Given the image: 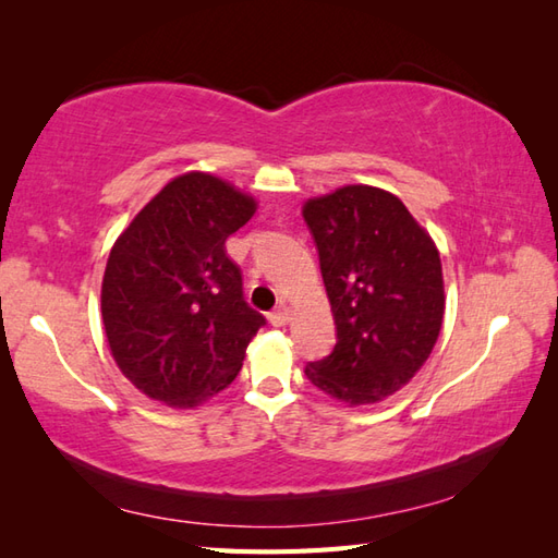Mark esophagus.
Listing matches in <instances>:
<instances>
[{
	"mask_svg": "<svg viewBox=\"0 0 558 558\" xmlns=\"http://www.w3.org/2000/svg\"><path fill=\"white\" fill-rule=\"evenodd\" d=\"M268 322H270L272 326H286V324L290 322V306L280 304L276 312H270V314H268Z\"/></svg>",
	"mask_w": 558,
	"mask_h": 558,
	"instance_id": "1",
	"label": "esophagus"
}]
</instances>
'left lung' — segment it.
<instances>
[{"label": "left lung", "instance_id": "left-lung-1", "mask_svg": "<svg viewBox=\"0 0 558 558\" xmlns=\"http://www.w3.org/2000/svg\"><path fill=\"white\" fill-rule=\"evenodd\" d=\"M338 340L306 378L366 405L405 386L429 360L444 322L441 258L402 201L350 184L304 204Z\"/></svg>", "mask_w": 558, "mask_h": 558}]
</instances>
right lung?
Masks as SVG:
<instances>
[{"label": "right lung", "mask_w": 558, "mask_h": 558, "mask_svg": "<svg viewBox=\"0 0 558 558\" xmlns=\"http://www.w3.org/2000/svg\"><path fill=\"white\" fill-rule=\"evenodd\" d=\"M256 201L206 172L177 177L114 242L102 324L122 374L153 400L196 408L240 374L260 326L225 240Z\"/></svg>", "instance_id": "add662e5"}]
</instances>
